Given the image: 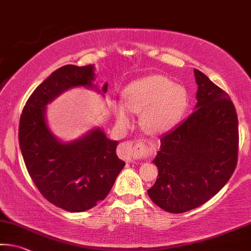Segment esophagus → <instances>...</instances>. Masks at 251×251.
<instances>
[{
	"mask_svg": "<svg viewBox=\"0 0 251 251\" xmlns=\"http://www.w3.org/2000/svg\"><path fill=\"white\" fill-rule=\"evenodd\" d=\"M153 149L146 147L143 144H133V142H125L121 145V153L122 156L127 161H133L134 155L136 154H147L149 152H152Z\"/></svg>",
	"mask_w": 251,
	"mask_h": 251,
	"instance_id": "esophagus-1",
	"label": "esophagus"
}]
</instances>
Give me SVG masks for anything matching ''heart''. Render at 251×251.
Masks as SVG:
<instances>
[{
	"label": "heart",
	"mask_w": 251,
	"mask_h": 251,
	"mask_svg": "<svg viewBox=\"0 0 251 251\" xmlns=\"http://www.w3.org/2000/svg\"><path fill=\"white\" fill-rule=\"evenodd\" d=\"M125 106L134 113H144L142 125L149 133L161 134L176 126L189 104L184 87L174 85L164 75H152L134 80L123 93ZM117 123L128 125L129 116L122 105L115 108Z\"/></svg>",
	"instance_id": "obj_1"
}]
</instances>
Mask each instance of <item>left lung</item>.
<instances>
[{
    "instance_id": "obj_1",
    "label": "left lung",
    "mask_w": 251,
    "mask_h": 251,
    "mask_svg": "<svg viewBox=\"0 0 251 251\" xmlns=\"http://www.w3.org/2000/svg\"><path fill=\"white\" fill-rule=\"evenodd\" d=\"M196 110L161 136L154 158L158 177L147 193L171 213L205 203L224 188L236 170L239 150L238 116L229 95L201 71Z\"/></svg>"
}]
</instances>
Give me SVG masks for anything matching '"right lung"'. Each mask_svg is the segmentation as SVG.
<instances>
[{"label": "right lung", "mask_w": 251, "mask_h": 251, "mask_svg": "<svg viewBox=\"0 0 251 251\" xmlns=\"http://www.w3.org/2000/svg\"><path fill=\"white\" fill-rule=\"evenodd\" d=\"M93 79L91 65L61 67L35 88L20 117L19 143L29 176L50 203L70 212L86 211L104 200L125 166L116 154L117 141L101 129L63 144L47 127L48 102L66 89L91 87Z\"/></svg>", "instance_id": "1"}]
</instances>
